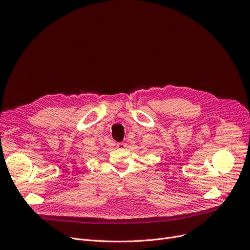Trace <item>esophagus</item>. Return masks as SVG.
<instances>
[{"mask_svg":"<svg viewBox=\"0 0 250 250\" xmlns=\"http://www.w3.org/2000/svg\"><path fill=\"white\" fill-rule=\"evenodd\" d=\"M125 146H126V145L124 144V142H119V144H117L118 148H124Z\"/></svg>","mask_w":250,"mask_h":250,"instance_id":"1","label":"esophagus"}]
</instances>
